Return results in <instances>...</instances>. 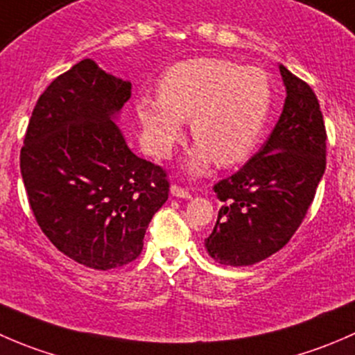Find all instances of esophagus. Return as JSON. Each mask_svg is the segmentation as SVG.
Segmentation results:
<instances>
[{
  "instance_id": "obj_1",
  "label": "esophagus",
  "mask_w": 355,
  "mask_h": 355,
  "mask_svg": "<svg viewBox=\"0 0 355 355\" xmlns=\"http://www.w3.org/2000/svg\"><path fill=\"white\" fill-rule=\"evenodd\" d=\"M171 196H175V198H180V199H191L192 194L189 191H185V189L178 187V185H171L170 189Z\"/></svg>"
}]
</instances>
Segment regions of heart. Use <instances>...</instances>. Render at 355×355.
Wrapping results in <instances>:
<instances>
[{"instance_id": "b5f03b06", "label": "heart", "mask_w": 355, "mask_h": 355, "mask_svg": "<svg viewBox=\"0 0 355 355\" xmlns=\"http://www.w3.org/2000/svg\"><path fill=\"white\" fill-rule=\"evenodd\" d=\"M271 82L266 71L230 60L194 58L168 68L159 96H141L137 116L153 155L164 157L184 137L191 120L198 144L185 170L200 175L213 159L232 166L252 155L271 110Z\"/></svg>"}]
</instances>
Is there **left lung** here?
Here are the masks:
<instances>
[{"label":"left lung","mask_w":355,"mask_h":355,"mask_svg":"<svg viewBox=\"0 0 355 355\" xmlns=\"http://www.w3.org/2000/svg\"><path fill=\"white\" fill-rule=\"evenodd\" d=\"M287 98L268 141L227 180L223 200L204 241L225 266H250L280 250L302 223L327 168V130L313 89L278 65Z\"/></svg>","instance_id":"obj_1"}]
</instances>
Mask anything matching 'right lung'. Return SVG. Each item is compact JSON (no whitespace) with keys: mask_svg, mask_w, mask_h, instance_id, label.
I'll return each mask as SVG.
<instances>
[{"mask_svg":"<svg viewBox=\"0 0 355 355\" xmlns=\"http://www.w3.org/2000/svg\"><path fill=\"white\" fill-rule=\"evenodd\" d=\"M130 96V80L82 60L41 94L20 153L41 230L92 270L132 263L168 199L166 173L134 155L118 127Z\"/></svg>","mask_w":355,"mask_h":355,"instance_id":"add662e5","label":"right lung"}]
</instances>
